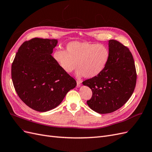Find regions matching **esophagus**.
<instances>
[{"mask_svg":"<svg viewBox=\"0 0 152 152\" xmlns=\"http://www.w3.org/2000/svg\"><path fill=\"white\" fill-rule=\"evenodd\" d=\"M81 86V82L80 81H77V87H79Z\"/></svg>","mask_w":152,"mask_h":152,"instance_id":"1","label":"esophagus"}]
</instances>
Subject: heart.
Masks as SVG:
<instances>
[{
    "label": "heart",
    "instance_id": "heart-1",
    "mask_svg": "<svg viewBox=\"0 0 152 152\" xmlns=\"http://www.w3.org/2000/svg\"><path fill=\"white\" fill-rule=\"evenodd\" d=\"M53 57L65 72L70 73L77 65L78 76L93 78L107 66L110 51L104 45L73 41L67 44L66 50L59 49L55 50Z\"/></svg>",
    "mask_w": 152,
    "mask_h": 152
}]
</instances>
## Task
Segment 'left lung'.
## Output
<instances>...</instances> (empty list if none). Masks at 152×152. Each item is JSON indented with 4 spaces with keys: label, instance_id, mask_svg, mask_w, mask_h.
<instances>
[{
    "label": "left lung",
    "instance_id": "8db88e82",
    "mask_svg": "<svg viewBox=\"0 0 152 152\" xmlns=\"http://www.w3.org/2000/svg\"><path fill=\"white\" fill-rule=\"evenodd\" d=\"M109 49L110 57L104 70L82 82L93 91L87 104L101 114L121 108L131 98L136 84L135 64L129 49L117 40H110Z\"/></svg>",
    "mask_w": 152,
    "mask_h": 152
}]
</instances>
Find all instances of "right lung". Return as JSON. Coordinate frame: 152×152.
I'll return each mask as SVG.
<instances>
[{
  "mask_svg": "<svg viewBox=\"0 0 152 152\" xmlns=\"http://www.w3.org/2000/svg\"><path fill=\"white\" fill-rule=\"evenodd\" d=\"M58 40L34 38L21 44L11 66L15 91L28 107L44 112L57 107L76 80L51 56Z\"/></svg>",
  "mask_w": 152,
  "mask_h": 152,
  "instance_id": "right-lung-1",
  "label": "right lung"
}]
</instances>
